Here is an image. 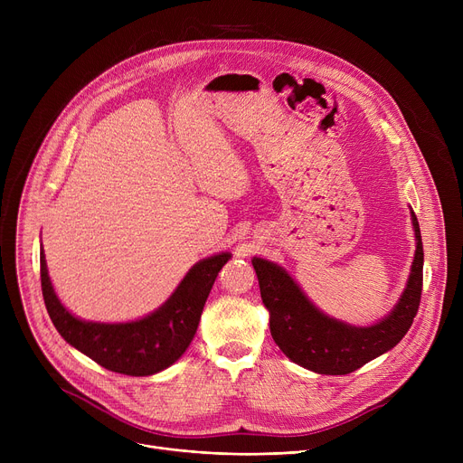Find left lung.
<instances>
[{
  "instance_id": "left-lung-1",
  "label": "left lung",
  "mask_w": 463,
  "mask_h": 463,
  "mask_svg": "<svg viewBox=\"0 0 463 463\" xmlns=\"http://www.w3.org/2000/svg\"><path fill=\"white\" fill-rule=\"evenodd\" d=\"M411 222L417 250L407 285L392 311L370 326H354L330 317L304 295L279 264L260 257L251 259L262 304L270 313L272 337L287 358L315 373L347 375L402 342L419 311L422 293L424 251L412 210Z\"/></svg>"
}]
</instances>
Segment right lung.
Segmentation results:
<instances>
[{
	"label": "right lung",
	"instance_id": "obj_1",
	"mask_svg": "<svg viewBox=\"0 0 463 463\" xmlns=\"http://www.w3.org/2000/svg\"><path fill=\"white\" fill-rule=\"evenodd\" d=\"M231 253H217L193 264L175 293L146 317L128 323L84 321L56 297L41 244V287L48 315L69 345L99 366L133 377L166 370L185 353L197 332L212 285Z\"/></svg>",
	"mask_w": 463,
	"mask_h": 463
}]
</instances>
